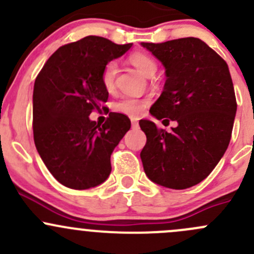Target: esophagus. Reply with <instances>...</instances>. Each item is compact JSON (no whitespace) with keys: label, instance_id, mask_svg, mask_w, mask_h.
I'll list each match as a JSON object with an SVG mask.
<instances>
[{"label":"esophagus","instance_id":"1","mask_svg":"<svg viewBox=\"0 0 254 254\" xmlns=\"http://www.w3.org/2000/svg\"><path fill=\"white\" fill-rule=\"evenodd\" d=\"M131 127H139V122H137V119H135V118H131Z\"/></svg>","mask_w":254,"mask_h":254}]
</instances>
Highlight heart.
I'll return each instance as SVG.
<instances>
[{"label": "heart", "mask_w": 254, "mask_h": 254, "mask_svg": "<svg viewBox=\"0 0 254 254\" xmlns=\"http://www.w3.org/2000/svg\"><path fill=\"white\" fill-rule=\"evenodd\" d=\"M130 63L136 67V70L146 77H152L157 71V64L156 61L151 58L150 55L145 53H134L130 55L129 58ZM118 66L117 63L111 61L106 65L102 72V82L106 89L111 91L114 87V79L117 75ZM147 106V101L146 99L135 98V97H124L120 101L115 102L113 108L114 111L123 113V114L132 115V117H137L143 112L145 107Z\"/></svg>", "instance_id": "heart-1"}]
</instances>
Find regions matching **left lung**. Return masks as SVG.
Masks as SVG:
<instances>
[{
  "instance_id": "8db88e82",
  "label": "left lung",
  "mask_w": 254,
  "mask_h": 254,
  "mask_svg": "<svg viewBox=\"0 0 254 254\" xmlns=\"http://www.w3.org/2000/svg\"><path fill=\"white\" fill-rule=\"evenodd\" d=\"M141 47L161 61L167 77L151 115L163 125L177 123L167 132L140 120L147 139L140 153L143 171L158 186L190 188L211 173L231 140L237 104L229 66L198 38Z\"/></svg>"
}]
</instances>
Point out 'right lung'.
<instances>
[{
  "label": "right lung",
  "mask_w": 254,
  "mask_h": 254,
  "mask_svg": "<svg viewBox=\"0 0 254 254\" xmlns=\"http://www.w3.org/2000/svg\"><path fill=\"white\" fill-rule=\"evenodd\" d=\"M131 47L88 35L59 48L35 79V147L49 172L67 188H93L111 175V155L131 123L127 115L109 113L101 127L89 114L108 99L103 68Z\"/></svg>",
  "instance_id": "obj_1"
}]
</instances>
